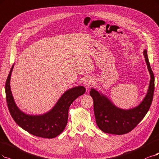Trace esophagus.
Instances as JSON below:
<instances>
[{"mask_svg":"<svg viewBox=\"0 0 159 159\" xmlns=\"http://www.w3.org/2000/svg\"><path fill=\"white\" fill-rule=\"evenodd\" d=\"M93 84V80L91 77H87L84 79V85L86 89H89Z\"/></svg>","mask_w":159,"mask_h":159,"instance_id":"34e87169","label":"esophagus"}]
</instances>
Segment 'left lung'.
Instances as JSON below:
<instances>
[{"mask_svg": "<svg viewBox=\"0 0 159 159\" xmlns=\"http://www.w3.org/2000/svg\"><path fill=\"white\" fill-rule=\"evenodd\" d=\"M143 56L150 74L149 89L142 102L138 106L129 109L116 107L103 93L91 89L90 95L93 101V111L98 126L105 133L122 135L132 131L148 112L155 89V77L148 57L147 50Z\"/></svg>", "mask_w": 159, "mask_h": 159, "instance_id": "left-lung-1", "label": "left lung"}]
</instances>
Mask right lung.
Here are the masks:
<instances>
[{
    "label": "right lung",
    "instance_id": "add662e5",
    "mask_svg": "<svg viewBox=\"0 0 159 159\" xmlns=\"http://www.w3.org/2000/svg\"><path fill=\"white\" fill-rule=\"evenodd\" d=\"M14 64L11 67L5 84L6 98L10 115L17 125L33 136L44 138H54L66 128L68 111L74 100L84 94L86 89L78 86L65 92L55 105L42 115H29L21 111L14 99L10 89V78Z\"/></svg>",
    "mask_w": 159,
    "mask_h": 159
}]
</instances>
